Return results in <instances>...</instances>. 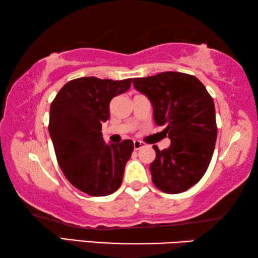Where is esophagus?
Returning a JSON list of instances; mask_svg holds the SVG:
<instances>
[{
    "mask_svg": "<svg viewBox=\"0 0 258 258\" xmlns=\"http://www.w3.org/2000/svg\"><path fill=\"white\" fill-rule=\"evenodd\" d=\"M146 146V143L145 142H142V141H138V140H135L134 141V149L135 150H139V149H141L142 147H145Z\"/></svg>",
    "mask_w": 258,
    "mask_h": 258,
    "instance_id": "esophagus-1",
    "label": "esophagus"
}]
</instances>
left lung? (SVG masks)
Listing matches in <instances>:
<instances>
[{"label": "left lung", "mask_w": 258, "mask_h": 258, "mask_svg": "<svg viewBox=\"0 0 258 258\" xmlns=\"http://www.w3.org/2000/svg\"><path fill=\"white\" fill-rule=\"evenodd\" d=\"M134 87L150 99L156 124L171 139L168 149L154 146L152 182L166 194H181L206 173L215 148V106L197 77L178 72L133 78Z\"/></svg>", "instance_id": "8db88e82"}]
</instances>
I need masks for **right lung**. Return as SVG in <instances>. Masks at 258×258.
Returning <instances> with one entry per match:
<instances>
[{"label": "right lung", "mask_w": 258, "mask_h": 258, "mask_svg": "<svg viewBox=\"0 0 258 258\" xmlns=\"http://www.w3.org/2000/svg\"><path fill=\"white\" fill-rule=\"evenodd\" d=\"M123 81L81 77L66 83L50 107L49 133L56 160L67 180L86 195L103 197L121 184L132 140L106 145L102 123L109 119V103L127 91Z\"/></svg>", "instance_id": "1"}]
</instances>
